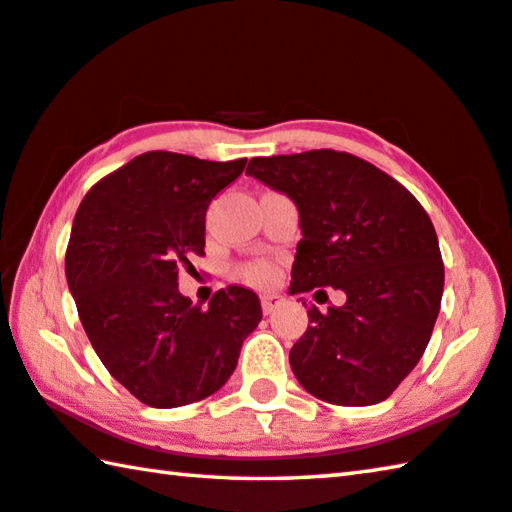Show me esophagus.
Listing matches in <instances>:
<instances>
[{
    "label": "esophagus",
    "mask_w": 512,
    "mask_h": 512,
    "mask_svg": "<svg viewBox=\"0 0 512 512\" xmlns=\"http://www.w3.org/2000/svg\"><path fill=\"white\" fill-rule=\"evenodd\" d=\"M282 305V298L280 296H262V311L268 316L273 314V311Z\"/></svg>",
    "instance_id": "1"
}]
</instances>
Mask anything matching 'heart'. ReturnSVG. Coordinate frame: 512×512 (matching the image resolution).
<instances>
[{
	"instance_id": "heart-1",
	"label": "heart",
	"mask_w": 512,
	"mask_h": 512,
	"mask_svg": "<svg viewBox=\"0 0 512 512\" xmlns=\"http://www.w3.org/2000/svg\"><path fill=\"white\" fill-rule=\"evenodd\" d=\"M241 275H244L246 282L255 284V287H271L277 277V271L271 262H266V259H257V262H250L241 268Z\"/></svg>"
}]
</instances>
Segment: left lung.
Segmentation results:
<instances>
[{
  "instance_id": "left-lung-1",
  "label": "left lung",
  "mask_w": 512,
  "mask_h": 512,
  "mask_svg": "<svg viewBox=\"0 0 512 512\" xmlns=\"http://www.w3.org/2000/svg\"><path fill=\"white\" fill-rule=\"evenodd\" d=\"M248 176L287 194L302 239L289 293L341 289L289 352L305 391L329 404L384 402L418 366L445 287L438 237L409 189L357 155L320 149L253 158ZM316 293H325L318 289Z\"/></svg>"
}]
</instances>
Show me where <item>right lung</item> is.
I'll use <instances>...</instances> for the list:
<instances>
[{
	"label": "right lung",
	"instance_id": "obj_1",
	"mask_svg": "<svg viewBox=\"0 0 512 512\" xmlns=\"http://www.w3.org/2000/svg\"><path fill=\"white\" fill-rule=\"evenodd\" d=\"M244 167L246 158L142 153L99 180L74 216L65 275L85 334L110 375L153 409L219 391L262 320L259 298L237 284L205 309L178 291L180 268L205 255L207 207Z\"/></svg>",
	"mask_w": 512,
	"mask_h": 512
}]
</instances>
